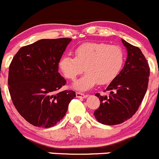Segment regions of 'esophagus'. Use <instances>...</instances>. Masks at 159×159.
<instances>
[{"mask_svg":"<svg viewBox=\"0 0 159 159\" xmlns=\"http://www.w3.org/2000/svg\"><path fill=\"white\" fill-rule=\"evenodd\" d=\"M76 96L77 98H80V99H85V98L87 97V95H85L83 94V93H76Z\"/></svg>","mask_w":159,"mask_h":159,"instance_id":"34e87169","label":"esophagus"}]
</instances>
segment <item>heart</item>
Here are the masks:
<instances>
[{
	"label": "heart",
	"mask_w": 159,
	"mask_h": 159,
	"mask_svg": "<svg viewBox=\"0 0 159 159\" xmlns=\"http://www.w3.org/2000/svg\"><path fill=\"white\" fill-rule=\"evenodd\" d=\"M75 57L65 55L59 67L66 78L73 80L83 71L86 74L76 81L73 87L84 91L99 85L109 84L122 70L125 54L121 47L102 42H88L75 50Z\"/></svg>",
	"instance_id": "heart-1"
}]
</instances>
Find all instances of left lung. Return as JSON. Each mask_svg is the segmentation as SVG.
Masks as SVG:
<instances>
[{
	"label": "left lung",
	"mask_w": 159,
	"mask_h": 159,
	"mask_svg": "<svg viewBox=\"0 0 159 159\" xmlns=\"http://www.w3.org/2000/svg\"><path fill=\"white\" fill-rule=\"evenodd\" d=\"M122 42L127 50L125 65L105 91L109 96H101L100 106L94 112L95 118L104 125H118L130 119L136 112L145 96L148 84L150 69L139 47Z\"/></svg>",
	"instance_id": "1"
}]
</instances>
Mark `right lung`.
Here are the masks:
<instances>
[{
  "mask_svg": "<svg viewBox=\"0 0 159 159\" xmlns=\"http://www.w3.org/2000/svg\"><path fill=\"white\" fill-rule=\"evenodd\" d=\"M72 39H43L21 47L11 61L8 89L17 112L34 126L50 128L60 122L72 90H58L66 83L58 73L59 61Z\"/></svg>",
  "mask_w": 159,
  "mask_h": 159,
  "instance_id": "right-lung-1",
  "label": "right lung"
}]
</instances>
